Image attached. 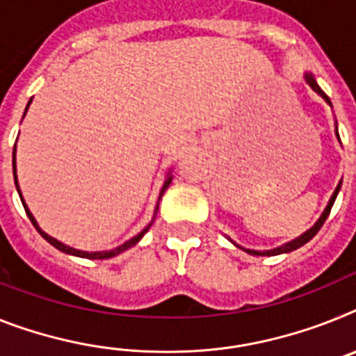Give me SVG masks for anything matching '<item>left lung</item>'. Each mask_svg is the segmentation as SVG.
Listing matches in <instances>:
<instances>
[{
    "label": "left lung",
    "mask_w": 356,
    "mask_h": 356,
    "mask_svg": "<svg viewBox=\"0 0 356 356\" xmlns=\"http://www.w3.org/2000/svg\"><path fill=\"white\" fill-rule=\"evenodd\" d=\"M304 81H306L307 85L312 86L313 92H316V94L321 95L322 99H324L325 103L330 104L331 108H333V104H331L330 97H327V95H325L324 92H322V88H321V86H318V83H316V79H315V77H313V74H309V72H304ZM335 136H337V139H339V141H340V136H339V124H337V119H335ZM340 186H342V181H340V183L337 184L335 192H333V195H331L330 202H327V206H325V208H324V211H322V215H321V217H318V220H316V222L313 224L312 228L306 229V232H304L302 235H298V237H295L293 241H289V243L280 244V246L273 248V250H248V248L238 246V244H237V243H234V241H232V238H229V237H228V241H229V243H232V244H234V246L241 248V250H244V252H246V253H250V255L273 257V255H280V253H289V252H293V250H297V248L304 246V244H306L307 241H312V238L315 237V235H316V232H318V229L322 228V224H324V222H325V219H327V215H330L331 208H333V202H335L337 195H339Z\"/></svg>",
    "instance_id": "obj_1"
}]
</instances>
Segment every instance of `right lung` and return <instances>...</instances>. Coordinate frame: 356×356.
<instances>
[{
    "mask_svg": "<svg viewBox=\"0 0 356 356\" xmlns=\"http://www.w3.org/2000/svg\"><path fill=\"white\" fill-rule=\"evenodd\" d=\"M31 103H32V99L29 101V104H26L25 113H26V110H29V106H31ZM25 113H23V118H25ZM12 166H14V183H16L17 193H19V197H21V202H23V206H25V211H26V215H29V219H31V222L34 224V228L38 229V232H40L41 237H43L44 241H47V243L52 244L54 248H58L59 252L68 253V255H74V257H81V259H92V261H95V259H112V257L119 255V253L127 252V250H130V248H132V246H136V244L139 243V241H141L143 237H145V234H146V232H148V229H150L152 222H154L155 215H157V210H159L161 197H163V193L166 192V188L170 186V183H172V177H173L172 170H168V173H166V179H164V183H163V188H161V192H159V199H157V204H155L154 217H152V220H150V222H148V226H146V228L143 229V232H139V234H137L136 237H132V238H130V241H127V243H122L121 246L113 248V250H104V252H83V250H76V248H72V246H67V244H63L61 241L50 237V235L47 234V232H43V229L40 228V224H38L35 217H34V215H32V211L29 210V206H26V202H25V199H23V195H21L19 183H17V175H16V145H14V154H12Z\"/></svg>",
    "mask_w": 356,
    "mask_h": 356,
    "instance_id": "obj_1",
    "label": "right lung"
}]
</instances>
